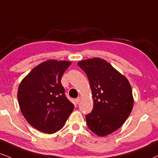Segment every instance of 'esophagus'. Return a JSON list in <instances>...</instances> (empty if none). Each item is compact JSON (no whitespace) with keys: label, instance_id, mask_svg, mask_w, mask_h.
Segmentation results:
<instances>
[{"label":"esophagus","instance_id":"34e87169","mask_svg":"<svg viewBox=\"0 0 158 158\" xmlns=\"http://www.w3.org/2000/svg\"><path fill=\"white\" fill-rule=\"evenodd\" d=\"M80 100H81V98H80V97H78V98H77V99H75V105L78 104V103L80 102Z\"/></svg>","mask_w":158,"mask_h":158}]
</instances>
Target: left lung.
<instances>
[{"label": "left lung", "instance_id": "left-lung-1", "mask_svg": "<svg viewBox=\"0 0 158 158\" xmlns=\"http://www.w3.org/2000/svg\"><path fill=\"white\" fill-rule=\"evenodd\" d=\"M86 74L94 100V108L85 116L89 128L99 136L117 130L130 116L133 97L128 80L106 60L93 58L79 61Z\"/></svg>", "mask_w": 158, "mask_h": 158}]
</instances>
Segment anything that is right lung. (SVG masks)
I'll return each mask as SVG.
<instances>
[{
    "mask_svg": "<svg viewBox=\"0 0 158 158\" xmlns=\"http://www.w3.org/2000/svg\"><path fill=\"white\" fill-rule=\"evenodd\" d=\"M72 62L48 60L34 68L19 83L17 100L27 122L52 134L61 130L74 105L67 98L61 80Z\"/></svg>",
    "mask_w": 158,
    "mask_h": 158,
    "instance_id": "obj_1",
    "label": "right lung"
}]
</instances>
